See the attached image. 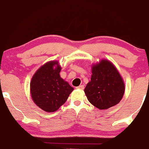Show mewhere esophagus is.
Returning a JSON list of instances; mask_svg holds the SVG:
<instances>
[{"instance_id": "esophagus-1", "label": "esophagus", "mask_w": 149, "mask_h": 149, "mask_svg": "<svg viewBox=\"0 0 149 149\" xmlns=\"http://www.w3.org/2000/svg\"><path fill=\"white\" fill-rule=\"evenodd\" d=\"M77 88L80 89V90H84V85H80L78 87H77Z\"/></svg>"}]
</instances>
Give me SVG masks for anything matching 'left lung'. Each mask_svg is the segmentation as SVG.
Masks as SVG:
<instances>
[{"instance_id":"8db88e82","label":"left lung","mask_w":149,"mask_h":149,"mask_svg":"<svg viewBox=\"0 0 149 149\" xmlns=\"http://www.w3.org/2000/svg\"><path fill=\"white\" fill-rule=\"evenodd\" d=\"M91 80L84 92L89 102L99 109L113 107L122 100L125 84L116 66L107 59L92 65Z\"/></svg>"}]
</instances>
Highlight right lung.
Instances as JSON below:
<instances>
[{"mask_svg":"<svg viewBox=\"0 0 149 149\" xmlns=\"http://www.w3.org/2000/svg\"><path fill=\"white\" fill-rule=\"evenodd\" d=\"M57 61H48L34 73L30 83L32 100L46 112H54L67 100L73 88L60 77Z\"/></svg>","mask_w":149,"mask_h":149,"instance_id":"obj_1","label":"right lung"}]
</instances>
